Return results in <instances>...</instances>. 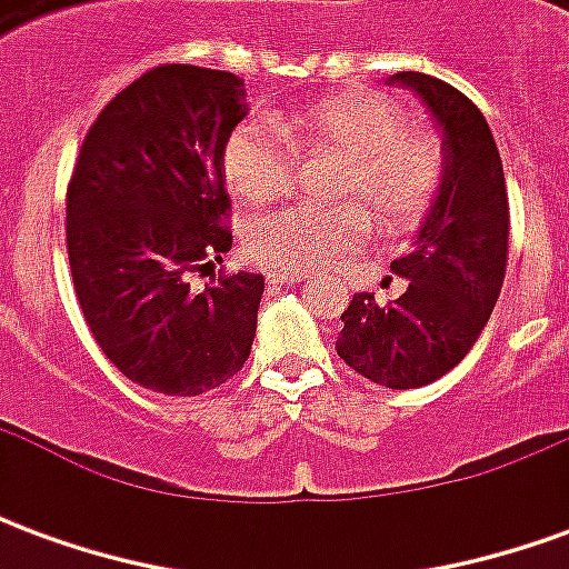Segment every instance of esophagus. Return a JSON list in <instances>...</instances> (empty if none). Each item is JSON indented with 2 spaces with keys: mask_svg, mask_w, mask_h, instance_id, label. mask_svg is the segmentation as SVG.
I'll list each match as a JSON object with an SVG mask.
<instances>
[{
  "mask_svg": "<svg viewBox=\"0 0 569 569\" xmlns=\"http://www.w3.org/2000/svg\"><path fill=\"white\" fill-rule=\"evenodd\" d=\"M305 280V273L301 271H268V283L273 286H292L301 283Z\"/></svg>",
  "mask_w": 569,
  "mask_h": 569,
  "instance_id": "34e87169",
  "label": "esophagus"
}]
</instances>
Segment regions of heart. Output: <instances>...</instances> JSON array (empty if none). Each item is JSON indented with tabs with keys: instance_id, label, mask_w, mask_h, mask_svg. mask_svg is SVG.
I'll use <instances>...</instances> for the list:
<instances>
[{
	"instance_id": "b5f03b06",
	"label": "heart",
	"mask_w": 569,
	"mask_h": 569,
	"mask_svg": "<svg viewBox=\"0 0 569 569\" xmlns=\"http://www.w3.org/2000/svg\"><path fill=\"white\" fill-rule=\"evenodd\" d=\"M296 151L338 154L329 198L268 212L249 224L247 252L264 268L313 271L341 259L371 234H402L432 210L445 182V151L406 112L371 91H341L286 112L277 124L243 121L224 142L228 188L247 203L283 198L296 176Z\"/></svg>"
}]
</instances>
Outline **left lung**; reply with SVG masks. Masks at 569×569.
Listing matches in <instances>:
<instances>
[{
  "instance_id": "obj_1",
  "label": "left lung",
  "mask_w": 569,
  "mask_h": 569,
  "mask_svg": "<svg viewBox=\"0 0 569 569\" xmlns=\"http://www.w3.org/2000/svg\"><path fill=\"white\" fill-rule=\"evenodd\" d=\"M393 81L439 121L445 182L411 252L390 264L408 289L387 305L353 296L335 350L362 378L411 390L448 375L488 326L509 259V194L493 133L466 93L423 72Z\"/></svg>"
}]
</instances>
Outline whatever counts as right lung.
<instances>
[{
	"instance_id": "obj_1",
	"label": "right lung",
	"mask_w": 569,
	"mask_h": 569,
	"mask_svg": "<svg viewBox=\"0 0 569 569\" xmlns=\"http://www.w3.org/2000/svg\"><path fill=\"white\" fill-rule=\"evenodd\" d=\"M247 116L243 81L163 63L112 97L67 188V252L81 313L124 378L200 396L243 369L261 273H212L231 249L224 142Z\"/></svg>"
}]
</instances>
